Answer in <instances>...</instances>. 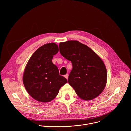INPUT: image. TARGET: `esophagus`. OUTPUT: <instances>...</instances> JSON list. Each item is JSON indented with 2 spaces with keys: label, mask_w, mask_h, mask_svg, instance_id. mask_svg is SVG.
Returning <instances> with one entry per match:
<instances>
[{
  "label": "esophagus",
  "mask_w": 131,
  "mask_h": 131,
  "mask_svg": "<svg viewBox=\"0 0 131 131\" xmlns=\"http://www.w3.org/2000/svg\"><path fill=\"white\" fill-rule=\"evenodd\" d=\"M64 77H65V78H66L67 79H68V74H65V75L64 76Z\"/></svg>",
  "instance_id": "esophagus-1"
}]
</instances>
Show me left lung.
<instances>
[{
	"mask_svg": "<svg viewBox=\"0 0 131 131\" xmlns=\"http://www.w3.org/2000/svg\"><path fill=\"white\" fill-rule=\"evenodd\" d=\"M60 52L71 61L72 69L68 83L82 100L91 101L104 90L107 73L104 63L90 48L77 40L60 43Z\"/></svg>",
	"mask_w": 131,
	"mask_h": 131,
	"instance_id": "left-lung-1",
	"label": "left lung"
}]
</instances>
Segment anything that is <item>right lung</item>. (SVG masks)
<instances>
[{
	"mask_svg": "<svg viewBox=\"0 0 131 131\" xmlns=\"http://www.w3.org/2000/svg\"><path fill=\"white\" fill-rule=\"evenodd\" d=\"M59 50L55 43L45 44L32 54L25 66L24 85L28 94L37 101L51 102L58 95L61 88L67 83L52 62Z\"/></svg>",
	"mask_w": 131,
	"mask_h": 131,
	"instance_id": "add662e5",
	"label": "right lung"
}]
</instances>
